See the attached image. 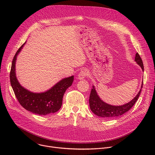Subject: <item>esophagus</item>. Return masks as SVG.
<instances>
[{"label":"esophagus","instance_id":"esophagus-1","mask_svg":"<svg viewBox=\"0 0 155 155\" xmlns=\"http://www.w3.org/2000/svg\"><path fill=\"white\" fill-rule=\"evenodd\" d=\"M87 75H88V72H87V71H86V70L81 71L79 73V74H78V78L79 80L84 79Z\"/></svg>","mask_w":155,"mask_h":155}]
</instances>
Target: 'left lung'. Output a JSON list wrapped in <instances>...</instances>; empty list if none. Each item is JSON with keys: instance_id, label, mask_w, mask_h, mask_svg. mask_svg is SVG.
I'll list each match as a JSON object with an SVG mask.
<instances>
[{"instance_id": "left-lung-1", "label": "left lung", "mask_w": 155, "mask_h": 155, "mask_svg": "<svg viewBox=\"0 0 155 155\" xmlns=\"http://www.w3.org/2000/svg\"><path fill=\"white\" fill-rule=\"evenodd\" d=\"M135 61L137 63L138 65L140 66L142 71H143V62L138 53L136 54ZM142 86L143 82L142 83L141 89L133 99L126 104L120 106L112 105L102 101V100H101V98L97 95V92L95 90V87L93 86L91 91L89 99L90 109L95 115L101 117H103L104 118L108 119L119 117L128 112L129 110L133 107V105L135 104L140 96L142 88L143 87Z\"/></svg>"}]
</instances>
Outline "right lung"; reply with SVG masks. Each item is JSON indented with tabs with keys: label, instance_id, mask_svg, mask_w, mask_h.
Listing matches in <instances>:
<instances>
[{
	"label": "right lung",
	"instance_id": "add662e5",
	"mask_svg": "<svg viewBox=\"0 0 155 155\" xmlns=\"http://www.w3.org/2000/svg\"><path fill=\"white\" fill-rule=\"evenodd\" d=\"M25 43L16 51L12 64L10 79L15 96L21 105L28 111L39 115L54 114L61 108L63 96L74 81V76L64 78L46 92L35 93L28 91L18 82L15 73L16 57Z\"/></svg>",
	"mask_w": 155,
	"mask_h": 155
}]
</instances>
